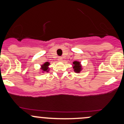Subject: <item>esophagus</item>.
<instances>
[{
    "mask_svg": "<svg viewBox=\"0 0 124 124\" xmlns=\"http://www.w3.org/2000/svg\"><path fill=\"white\" fill-rule=\"evenodd\" d=\"M62 57H58V61H59V62H62Z\"/></svg>",
    "mask_w": 124,
    "mask_h": 124,
    "instance_id": "1",
    "label": "esophagus"
}]
</instances>
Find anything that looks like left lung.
Segmentation results:
<instances>
[{
	"mask_svg": "<svg viewBox=\"0 0 124 124\" xmlns=\"http://www.w3.org/2000/svg\"><path fill=\"white\" fill-rule=\"evenodd\" d=\"M72 67H73L74 71L76 72L79 73V72L82 70V67L80 64V62H78V61H74V62H73Z\"/></svg>",
	"mask_w": 124,
	"mask_h": 124,
	"instance_id": "8db88e82",
	"label": "left lung"
}]
</instances>
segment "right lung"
Returning a JSON list of instances; mask_svg holds the SVG:
<instances>
[{
    "mask_svg": "<svg viewBox=\"0 0 124 124\" xmlns=\"http://www.w3.org/2000/svg\"><path fill=\"white\" fill-rule=\"evenodd\" d=\"M49 65H50V63L48 62H45L44 63H43V64L41 65V70H42V72H48L49 71Z\"/></svg>",
    "mask_w": 124,
    "mask_h": 124,
    "instance_id": "1",
    "label": "right lung"
}]
</instances>
